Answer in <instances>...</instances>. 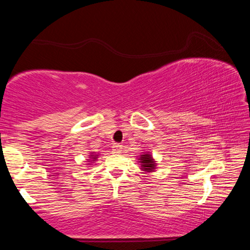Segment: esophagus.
Listing matches in <instances>:
<instances>
[{
    "label": "esophagus",
    "instance_id": "obj_1",
    "mask_svg": "<svg viewBox=\"0 0 250 250\" xmlns=\"http://www.w3.org/2000/svg\"><path fill=\"white\" fill-rule=\"evenodd\" d=\"M112 152H113V153H116V154L121 153V152H122V146L115 145V146H112Z\"/></svg>",
    "mask_w": 250,
    "mask_h": 250
}]
</instances>
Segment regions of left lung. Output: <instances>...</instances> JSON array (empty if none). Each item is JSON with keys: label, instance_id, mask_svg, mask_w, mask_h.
Returning a JSON list of instances; mask_svg holds the SVG:
<instances>
[{"label": "left lung", "instance_id": "8db88e82", "mask_svg": "<svg viewBox=\"0 0 250 250\" xmlns=\"http://www.w3.org/2000/svg\"><path fill=\"white\" fill-rule=\"evenodd\" d=\"M139 163L141 164V170L145 172H154L156 168V162L154 159L152 158V155L150 152H146V153H142L140 156H139Z\"/></svg>", "mask_w": 250, "mask_h": 250}]
</instances>
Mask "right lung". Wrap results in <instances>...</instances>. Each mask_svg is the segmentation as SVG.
<instances>
[{
	"instance_id": "add662e5",
	"label": "right lung",
	"mask_w": 250,
	"mask_h": 250,
	"mask_svg": "<svg viewBox=\"0 0 250 250\" xmlns=\"http://www.w3.org/2000/svg\"><path fill=\"white\" fill-rule=\"evenodd\" d=\"M97 158H98V154H94V153H91V154H90V156H89V159H90V160H88V162H94V161H96V160H97Z\"/></svg>"
}]
</instances>
